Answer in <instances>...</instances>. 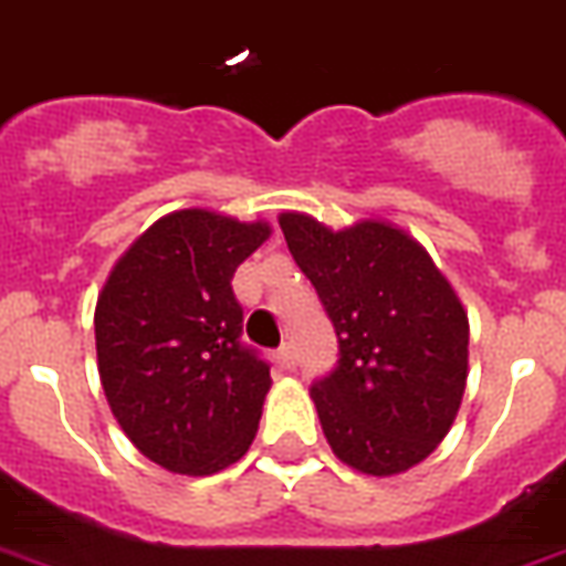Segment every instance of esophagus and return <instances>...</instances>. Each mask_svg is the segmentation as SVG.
Wrapping results in <instances>:
<instances>
[{
    "instance_id": "1",
    "label": "esophagus",
    "mask_w": 566,
    "mask_h": 566,
    "mask_svg": "<svg viewBox=\"0 0 566 566\" xmlns=\"http://www.w3.org/2000/svg\"><path fill=\"white\" fill-rule=\"evenodd\" d=\"M275 360L282 363L284 369H293V366H296V352H293L291 343H284V346L279 348V355H275Z\"/></svg>"
}]
</instances>
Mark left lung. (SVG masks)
<instances>
[{"label": "left lung", "mask_w": 566, "mask_h": 566, "mask_svg": "<svg viewBox=\"0 0 566 566\" xmlns=\"http://www.w3.org/2000/svg\"><path fill=\"white\" fill-rule=\"evenodd\" d=\"M279 227L337 331V366L311 387L331 450L360 474L410 471L462 403L465 307L424 247L387 220L334 232L282 211Z\"/></svg>", "instance_id": "8db88e82"}]
</instances>
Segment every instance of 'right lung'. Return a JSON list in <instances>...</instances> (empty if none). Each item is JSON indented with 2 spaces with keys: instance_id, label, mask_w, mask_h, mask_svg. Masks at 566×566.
Returning a JSON list of instances; mask_svg holds the SVG:
<instances>
[{
  "instance_id": "obj_1",
  "label": "right lung",
  "mask_w": 566,
  "mask_h": 566,
  "mask_svg": "<svg viewBox=\"0 0 566 566\" xmlns=\"http://www.w3.org/2000/svg\"><path fill=\"white\" fill-rule=\"evenodd\" d=\"M270 238L264 220L179 209L116 261L95 305L109 410L165 471L218 474L250 450L270 366L241 343L232 275Z\"/></svg>"
}]
</instances>
